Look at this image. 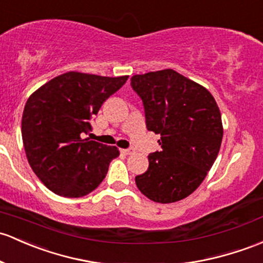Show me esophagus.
<instances>
[{"label":"esophagus","mask_w":263,"mask_h":263,"mask_svg":"<svg viewBox=\"0 0 263 263\" xmlns=\"http://www.w3.org/2000/svg\"><path fill=\"white\" fill-rule=\"evenodd\" d=\"M121 153H123L124 155H133L135 153L134 149H121Z\"/></svg>","instance_id":"1"}]
</instances>
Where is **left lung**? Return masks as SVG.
<instances>
[{"label": "left lung", "mask_w": 263, "mask_h": 263, "mask_svg": "<svg viewBox=\"0 0 263 263\" xmlns=\"http://www.w3.org/2000/svg\"><path fill=\"white\" fill-rule=\"evenodd\" d=\"M142 98L146 128L160 134L162 151L149 154V168L135 177L139 191L158 203L184 199L213 165L223 137L221 111L204 86L172 69L132 78Z\"/></svg>", "instance_id": "1"}]
</instances>
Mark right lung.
<instances>
[{"mask_svg":"<svg viewBox=\"0 0 263 263\" xmlns=\"http://www.w3.org/2000/svg\"><path fill=\"white\" fill-rule=\"evenodd\" d=\"M129 76H100L69 71L39 87L27 99L21 132L29 164L50 191L79 198L99 187L117 146L83 139L89 120Z\"/></svg>","mask_w":263,"mask_h":263,"instance_id":"1","label":"right lung"}]
</instances>
